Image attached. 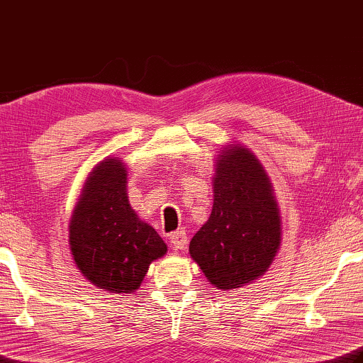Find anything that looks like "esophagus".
I'll return each mask as SVG.
<instances>
[{
  "mask_svg": "<svg viewBox=\"0 0 363 363\" xmlns=\"http://www.w3.org/2000/svg\"><path fill=\"white\" fill-rule=\"evenodd\" d=\"M169 242H172L173 248H176V250H184L187 245V234L186 231H174L169 234Z\"/></svg>",
  "mask_w": 363,
  "mask_h": 363,
  "instance_id": "obj_1",
  "label": "esophagus"
}]
</instances>
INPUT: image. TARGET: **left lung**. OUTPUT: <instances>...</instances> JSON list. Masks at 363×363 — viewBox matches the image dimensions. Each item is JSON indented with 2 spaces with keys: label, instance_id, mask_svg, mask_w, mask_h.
Wrapping results in <instances>:
<instances>
[{
  "label": "left lung",
  "instance_id": "obj_1",
  "mask_svg": "<svg viewBox=\"0 0 363 363\" xmlns=\"http://www.w3.org/2000/svg\"><path fill=\"white\" fill-rule=\"evenodd\" d=\"M280 226L272 184L257 155L240 145L223 147L216 162L214 206L190 240V257L216 288H242L272 264Z\"/></svg>",
  "mask_w": 363,
  "mask_h": 363
}]
</instances>
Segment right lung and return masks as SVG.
I'll return each mask as SVG.
<instances>
[{
    "mask_svg": "<svg viewBox=\"0 0 363 363\" xmlns=\"http://www.w3.org/2000/svg\"><path fill=\"white\" fill-rule=\"evenodd\" d=\"M75 264L99 289L115 294L137 291L167 244L135 214L127 196V168L106 157L92 168L69 223Z\"/></svg>",
    "mask_w": 363,
    "mask_h": 363,
    "instance_id": "1",
    "label": "right lung"
}]
</instances>
